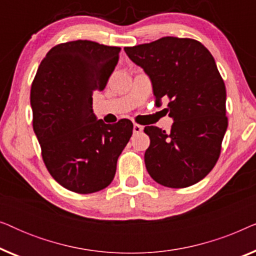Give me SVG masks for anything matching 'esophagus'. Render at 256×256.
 I'll use <instances>...</instances> for the list:
<instances>
[{
    "label": "esophagus",
    "instance_id": "34e87169",
    "mask_svg": "<svg viewBox=\"0 0 256 256\" xmlns=\"http://www.w3.org/2000/svg\"><path fill=\"white\" fill-rule=\"evenodd\" d=\"M142 130H143V127L138 124H135L134 127H132V132H134V134H138V132H141Z\"/></svg>",
    "mask_w": 256,
    "mask_h": 256
}]
</instances>
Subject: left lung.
Listing matches in <instances>:
<instances>
[{
    "label": "left lung",
    "instance_id": "8db88e82",
    "mask_svg": "<svg viewBox=\"0 0 256 256\" xmlns=\"http://www.w3.org/2000/svg\"><path fill=\"white\" fill-rule=\"evenodd\" d=\"M152 84L156 104L174 118L169 134L146 126L150 138L144 163L152 178L163 186H191L208 174L222 152L227 124L225 82L214 58L192 38L163 37L124 48Z\"/></svg>",
    "mask_w": 256,
    "mask_h": 256
}]
</instances>
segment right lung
Wrapping results in <instances>:
<instances>
[{
  "label": "right lung",
  "mask_w": 256,
  "mask_h": 256,
  "mask_svg": "<svg viewBox=\"0 0 256 256\" xmlns=\"http://www.w3.org/2000/svg\"><path fill=\"white\" fill-rule=\"evenodd\" d=\"M120 50L82 40L56 45L31 86L32 126L45 166L57 183L76 194L107 188L132 138L130 120L106 124L92 110L93 92L106 87Z\"/></svg>",
  "instance_id": "obj_1"
}]
</instances>
